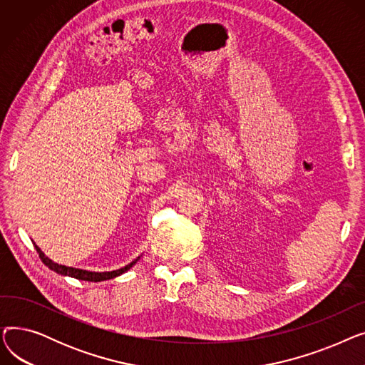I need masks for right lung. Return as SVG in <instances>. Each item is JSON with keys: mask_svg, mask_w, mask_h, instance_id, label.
I'll return each mask as SVG.
<instances>
[{"mask_svg": "<svg viewBox=\"0 0 365 365\" xmlns=\"http://www.w3.org/2000/svg\"><path fill=\"white\" fill-rule=\"evenodd\" d=\"M35 248H36V253L40 255V259L43 260V263L46 266H48L51 271L61 274V275H65V277H72V278H76V279H81V281H93V282H101V281H106V279H112V278H117L120 275H123L124 272H127L130 267L136 263L140 257H138L136 260H133L131 263H128L127 266L121 267V269H117V271H110V272H91V271H86V269H78V267H71V266H65V264H59L53 262L51 259H48L43 252L41 248L38 247L35 242H34Z\"/></svg>", "mask_w": 365, "mask_h": 365, "instance_id": "right-lung-1", "label": "right lung"}]
</instances>
